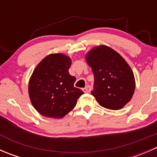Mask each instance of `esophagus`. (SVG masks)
<instances>
[{
	"label": "esophagus",
	"mask_w": 157,
	"mask_h": 157,
	"mask_svg": "<svg viewBox=\"0 0 157 157\" xmlns=\"http://www.w3.org/2000/svg\"><path fill=\"white\" fill-rule=\"evenodd\" d=\"M83 92H84V93H90V90H91V87H90V86H89V85H88V86H86V87L83 88Z\"/></svg>",
	"instance_id": "1"
}]
</instances>
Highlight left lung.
<instances>
[{"mask_svg": "<svg viewBox=\"0 0 157 157\" xmlns=\"http://www.w3.org/2000/svg\"><path fill=\"white\" fill-rule=\"evenodd\" d=\"M86 61L94 75L91 94L104 108L118 110L131 100L135 81L133 71L113 49L101 45L90 51Z\"/></svg>", "mask_w": 157, "mask_h": 157, "instance_id": "1", "label": "left lung"}]
</instances>
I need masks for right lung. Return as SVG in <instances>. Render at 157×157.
I'll return each instance as SVG.
<instances>
[{
  "instance_id": "right-lung-1",
  "label": "right lung",
  "mask_w": 157,
  "mask_h": 157,
  "mask_svg": "<svg viewBox=\"0 0 157 157\" xmlns=\"http://www.w3.org/2000/svg\"><path fill=\"white\" fill-rule=\"evenodd\" d=\"M71 58L63 54L45 57L36 67L29 83L34 108L45 117L61 118L75 107L83 95L74 86L76 77L69 74Z\"/></svg>"
}]
</instances>
